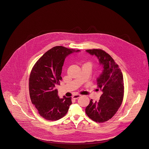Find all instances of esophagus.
<instances>
[{"label": "esophagus", "instance_id": "34e87169", "mask_svg": "<svg viewBox=\"0 0 149 149\" xmlns=\"http://www.w3.org/2000/svg\"><path fill=\"white\" fill-rule=\"evenodd\" d=\"M80 96L81 95H80V94H75L72 96V98L74 99H77V98H79Z\"/></svg>", "mask_w": 149, "mask_h": 149}]
</instances>
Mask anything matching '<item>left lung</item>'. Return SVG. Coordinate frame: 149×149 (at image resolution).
Segmentation results:
<instances>
[{"instance_id": "left-lung-1", "label": "left lung", "mask_w": 149, "mask_h": 149, "mask_svg": "<svg viewBox=\"0 0 149 149\" xmlns=\"http://www.w3.org/2000/svg\"><path fill=\"white\" fill-rule=\"evenodd\" d=\"M86 52L95 56L103 70L96 79L98 89L102 92L98 102L91 99L85 109L90 119L103 123L111 119L120 107L124 97L123 75L112 57L102 50L89 49Z\"/></svg>"}]
</instances>
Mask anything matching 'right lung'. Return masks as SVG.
Listing matches in <instances>:
<instances>
[{
    "instance_id": "obj_1",
    "label": "right lung",
    "mask_w": 149,
    "mask_h": 149,
    "mask_svg": "<svg viewBox=\"0 0 149 149\" xmlns=\"http://www.w3.org/2000/svg\"><path fill=\"white\" fill-rule=\"evenodd\" d=\"M79 50L56 46L38 60L30 73L29 94L31 102L44 119L56 121L64 117L72 105V97L60 99L56 89L66 56Z\"/></svg>"
}]
</instances>
